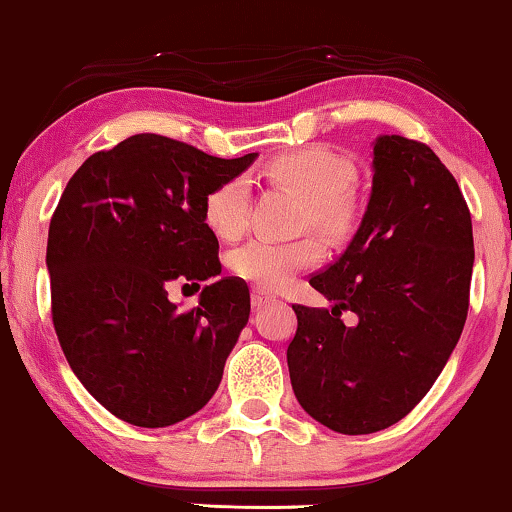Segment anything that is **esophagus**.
Wrapping results in <instances>:
<instances>
[{"instance_id":"obj_1","label":"esophagus","mask_w":512,"mask_h":512,"mask_svg":"<svg viewBox=\"0 0 512 512\" xmlns=\"http://www.w3.org/2000/svg\"><path fill=\"white\" fill-rule=\"evenodd\" d=\"M270 300H275V296H272V293H268V291H263V289H256L251 291V305L254 307H263V305H268Z\"/></svg>"}]
</instances>
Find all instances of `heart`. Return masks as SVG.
<instances>
[{"instance_id": "heart-1", "label": "heart", "mask_w": 512, "mask_h": 512, "mask_svg": "<svg viewBox=\"0 0 512 512\" xmlns=\"http://www.w3.org/2000/svg\"><path fill=\"white\" fill-rule=\"evenodd\" d=\"M268 174L298 191L307 202L305 226H317L321 233L342 240L356 221V200L352 186L356 165L333 146L312 144L303 149L279 153L268 163ZM251 205V184L244 174H235L207 193L202 214L207 226L223 240H235L247 226ZM324 258L319 237L296 242H275L268 237H251L230 254V268L258 289H282L300 270L312 268Z\"/></svg>"}]
</instances>
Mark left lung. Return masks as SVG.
Masks as SVG:
<instances>
[{
  "mask_svg": "<svg viewBox=\"0 0 512 512\" xmlns=\"http://www.w3.org/2000/svg\"><path fill=\"white\" fill-rule=\"evenodd\" d=\"M473 258L471 212L452 172L422 142L377 137L361 226L310 277L333 307L293 305L286 363L307 415L345 436L401 422L457 347ZM342 311L357 314L354 327Z\"/></svg>",
  "mask_w": 512,
  "mask_h": 512,
  "instance_id": "8db88e82",
  "label": "left lung"
}]
</instances>
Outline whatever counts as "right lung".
I'll return each mask as SVG.
<instances>
[{
  "mask_svg": "<svg viewBox=\"0 0 512 512\" xmlns=\"http://www.w3.org/2000/svg\"><path fill=\"white\" fill-rule=\"evenodd\" d=\"M254 158L144 132L93 153L55 207L46 249L55 333L83 387L123 422L177 424L219 389L251 300L244 279L219 277L202 205ZM207 278L199 307L177 313L169 284Z\"/></svg>",
  "mask_w": 512,
  "mask_h": 512,
  "instance_id": "add662e5",
  "label": "right lung"
}]
</instances>
